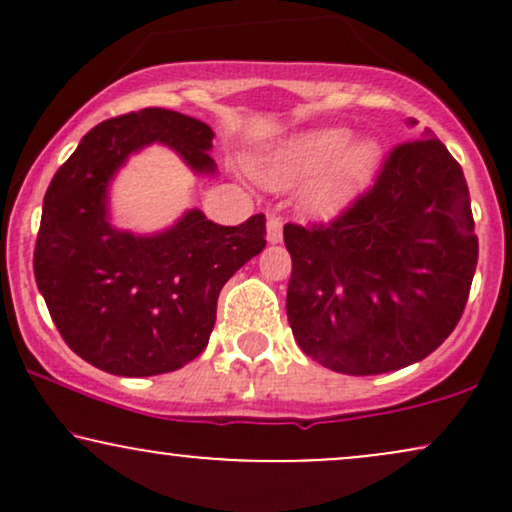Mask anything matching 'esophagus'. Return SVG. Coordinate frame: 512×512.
Instances as JSON below:
<instances>
[{
  "label": "esophagus",
  "mask_w": 512,
  "mask_h": 512,
  "mask_svg": "<svg viewBox=\"0 0 512 512\" xmlns=\"http://www.w3.org/2000/svg\"><path fill=\"white\" fill-rule=\"evenodd\" d=\"M281 236H284V221H281V216H269V219H267V240H269V243H279Z\"/></svg>",
  "instance_id": "obj_1"
}]
</instances>
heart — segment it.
<instances>
[{"mask_svg":"<svg viewBox=\"0 0 512 512\" xmlns=\"http://www.w3.org/2000/svg\"><path fill=\"white\" fill-rule=\"evenodd\" d=\"M351 129L322 127L298 134L260 161V175L269 185L291 187L330 170L305 199V209L317 219H332L373 185L383 163V149L373 139L351 146Z\"/></svg>","mask_w":512,"mask_h":512,"instance_id":"1","label":"heart"}]
</instances>
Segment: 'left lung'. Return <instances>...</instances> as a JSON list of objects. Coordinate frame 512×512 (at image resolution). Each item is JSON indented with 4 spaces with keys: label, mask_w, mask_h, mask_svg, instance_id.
Segmentation results:
<instances>
[{
    "label": "left lung",
    "mask_w": 512,
    "mask_h": 512,
    "mask_svg": "<svg viewBox=\"0 0 512 512\" xmlns=\"http://www.w3.org/2000/svg\"><path fill=\"white\" fill-rule=\"evenodd\" d=\"M424 137L392 149L375 185L330 226H284L293 339L337 373L421 361L467 305L479 257L467 180L431 129Z\"/></svg>",
    "instance_id": "1"
}]
</instances>
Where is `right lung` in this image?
<instances>
[{
    "label": "right lung",
    "instance_id": "1",
    "mask_svg": "<svg viewBox=\"0 0 512 512\" xmlns=\"http://www.w3.org/2000/svg\"><path fill=\"white\" fill-rule=\"evenodd\" d=\"M207 122L166 108L105 120L81 139L43 199L33 272L76 356L125 378L178 370L207 349L228 279L260 255L264 214L219 226L187 209L151 236L110 223V182L127 158L163 144L195 175H214Z\"/></svg>",
    "mask_w": 512,
    "mask_h": 512
}]
</instances>
